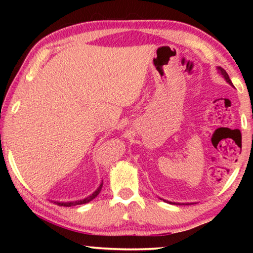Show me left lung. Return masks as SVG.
I'll use <instances>...</instances> for the list:
<instances>
[{
    "label": "left lung",
    "mask_w": 253,
    "mask_h": 253,
    "mask_svg": "<svg viewBox=\"0 0 253 253\" xmlns=\"http://www.w3.org/2000/svg\"><path fill=\"white\" fill-rule=\"evenodd\" d=\"M217 70H219V71H220V74L223 76V78L226 79L227 83H229L230 85H233V83H231L230 78H229V76H228V74H227V72H226V70H224V69H222V68H221V67H217ZM165 202H166V200H165ZM169 203H171V202H169ZM171 204H172V203H171Z\"/></svg>",
    "instance_id": "1"
}]
</instances>
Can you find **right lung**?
Returning a JSON list of instances; mask_svg holds the SVG:
<instances>
[{
  "label": "right lung",
  "instance_id": "right-lung-1",
  "mask_svg": "<svg viewBox=\"0 0 253 253\" xmlns=\"http://www.w3.org/2000/svg\"><path fill=\"white\" fill-rule=\"evenodd\" d=\"M101 189H102V183H101V184L99 185V188L96 189L95 191L93 192L91 196H88V197H87V198H84V199H82V200H76V202H67V203H60V202H55V204H57V205H60V206H67V207H70V206L82 205V204L89 203V202H91L92 199H94L95 197L99 195L100 191H101Z\"/></svg>",
  "mask_w": 253,
  "mask_h": 253
}]
</instances>
